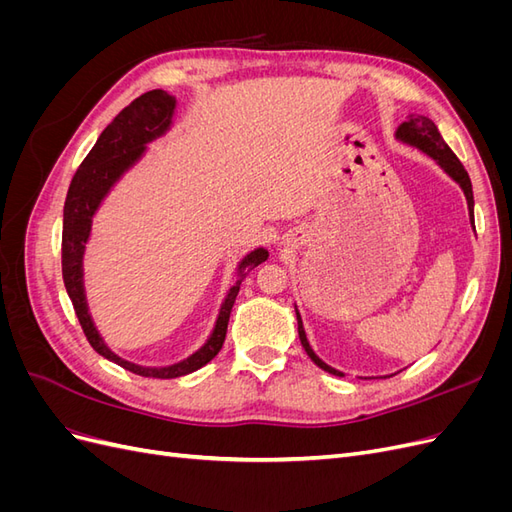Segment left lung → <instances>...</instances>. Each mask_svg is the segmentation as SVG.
Here are the masks:
<instances>
[{"mask_svg": "<svg viewBox=\"0 0 512 512\" xmlns=\"http://www.w3.org/2000/svg\"><path fill=\"white\" fill-rule=\"evenodd\" d=\"M395 141L404 143V145H408V147H414V149H418V151H423L425 156H429L433 162H436V164L444 170V173H446L448 177H451V179L459 185V188L463 190V196H466V200H468L470 224H472V228H474V194H472V181H470V177H468V173H466V168H463V164L457 160V156L451 151V147H448V145L444 143V138H442V134L438 132L436 123H433V121H431L429 117H425V115H414V113H410V115H408V121H404V123H401V126L397 128ZM294 312H297V324H299L301 346L305 348L309 359H312L320 369L329 371V374H333V376H339V378L346 376L344 371H339V369H335V367L324 363V361L320 359V356L314 352V348L309 346L305 329H303V320H301V314H299L297 305H294Z\"/></svg>", "mask_w": 512, "mask_h": 512, "instance_id": "left-lung-1", "label": "left lung"}]
</instances>
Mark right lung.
<instances>
[{"mask_svg":"<svg viewBox=\"0 0 512 512\" xmlns=\"http://www.w3.org/2000/svg\"><path fill=\"white\" fill-rule=\"evenodd\" d=\"M177 113V98L166 94L162 89H153L136 98L130 106L113 119L111 126L100 134L94 149L76 170V175L70 183V190L64 205V235H61V273H64V284L68 290V297L72 299L76 318H79L81 327L89 339L91 348L104 359L117 363L119 367L132 371L136 376L143 378H181L188 376L192 371L205 367L213 361L224 346L228 318L232 312V305L239 294L241 282L252 269H256L260 262L269 258L265 247H256V250L247 252L237 265L235 277L237 282L226 292V299L220 305L218 318H215L213 331L207 337V342L192 352L188 359L177 361L173 365L164 367H145L132 361L121 359L111 348L106 346L102 339L94 318L89 312L87 292H85V252L87 243L91 239V228H94V218L106 196L113 192L115 185L123 179V175L145 158L147 147L151 143L160 141L173 128Z\"/></svg>","mask_w":512,"mask_h":512,"instance_id":"add662e5","label":"right lung"}]
</instances>
